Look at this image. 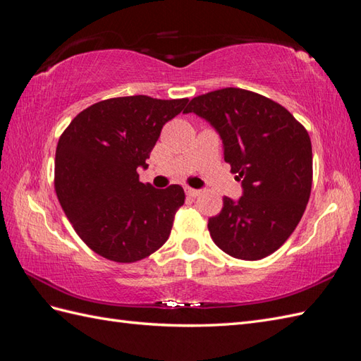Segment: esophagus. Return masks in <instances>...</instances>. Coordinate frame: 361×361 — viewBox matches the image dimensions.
<instances>
[{
	"mask_svg": "<svg viewBox=\"0 0 361 361\" xmlns=\"http://www.w3.org/2000/svg\"><path fill=\"white\" fill-rule=\"evenodd\" d=\"M183 190H185V193H187L188 196H191V197H196L199 193H201V191H199V190L191 188V187H185Z\"/></svg>",
	"mask_w": 361,
	"mask_h": 361,
	"instance_id": "esophagus-1",
	"label": "esophagus"
}]
</instances>
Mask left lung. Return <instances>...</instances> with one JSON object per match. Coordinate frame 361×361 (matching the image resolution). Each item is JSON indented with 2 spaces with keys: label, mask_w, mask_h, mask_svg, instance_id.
I'll return each instance as SVG.
<instances>
[{
  "label": "left lung",
  "mask_w": 361,
  "mask_h": 361,
  "mask_svg": "<svg viewBox=\"0 0 361 361\" xmlns=\"http://www.w3.org/2000/svg\"><path fill=\"white\" fill-rule=\"evenodd\" d=\"M193 113L219 134L224 160L241 180L243 196L224 197L208 230L221 250L238 259L266 258L302 218L312 188V143L295 117L264 95L224 87L195 97Z\"/></svg>",
  "instance_id": "8db88e82"
}]
</instances>
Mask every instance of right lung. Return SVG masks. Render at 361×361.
<instances>
[{"mask_svg":"<svg viewBox=\"0 0 361 361\" xmlns=\"http://www.w3.org/2000/svg\"><path fill=\"white\" fill-rule=\"evenodd\" d=\"M187 99H108L82 111L55 151V191L77 235L116 262L147 258L171 233L185 201L180 185L164 190L139 179L168 120Z\"/></svg>","mask_w":361,"mask_h":361,"instance_id":"obj_1","label":"right lung"}]
</instances>
